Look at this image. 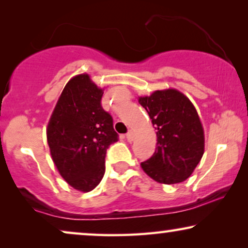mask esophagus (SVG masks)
<instances>
[{"mask_svg": "<svg viewBox=\"0 0 248 248\" xmlns=\"http://www.w3.org/2000/svg\"><path fill=\"white\" fill-rule=\"evenodd\" d=\"M126 139L128 141H133V139H134V132L132 131V130H130L126 133Z\"/></svg>", "mask_w": 248, "mask_h": 248, "instance_id": "1", "label": "esophagus"}]
</instances>
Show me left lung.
<instances>
[{"instance_id":"left-lung-1","label":"left lung","mask_w":248,"mask_h":248,"mask_svg":"<svg viewBox=\"0 0 248 248\" xmlns=\"http://www.w3.org/2000/svg\"><path fill=\"white\" fill-rule=\"evenodd\" d=\"M157 131V148L141 167L161 184L187 179L204 154V131L191 100L176 89L139 97Z\"/></svg>"}]
</instances>
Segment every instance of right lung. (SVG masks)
<instances>
[{"instance_id": "add662e5", "label": "right lung", "mask_w": 248, "mask_h": 248, "mask_svg": "<svg viewBox=\"0 0 248 248\" xmlns=\"http://www.w3.org/2000/svg\"><path fill=\"white\" fill-rule=\"evenodd\" d=\"M103 93L88 74L76 76L64 87L47 125V142L57 170L81 192L99 184L107 149L118 141L113 117L101 107Z\"/></svg>"}]
</instances>
